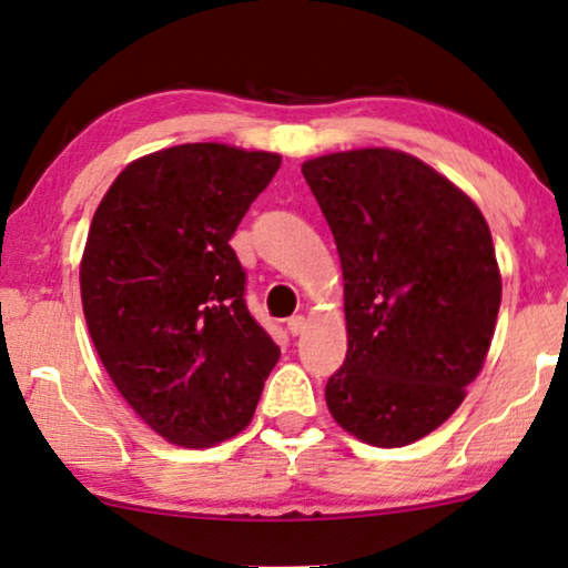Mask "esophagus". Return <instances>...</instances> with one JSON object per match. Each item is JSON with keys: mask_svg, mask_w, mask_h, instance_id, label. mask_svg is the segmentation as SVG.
Returning a JSON list of instances; mask_svg holds the SVG:
<instances>
[{"mask_svg": "<svg viewBox=\"0 0 568 568\" xmlns=\"http://www.w3.org/2000/svg\"><path fill=\"white\" fill-rule=\"evenodd\" d=\"M307 328V321L302 315H292L290 321H286V331L292 333V336H300V333H305Z\"/></svg>", "mask_w": 568, "mask_h": 568, "instance_id": "1", "label": "esophagus"}]
</instances>
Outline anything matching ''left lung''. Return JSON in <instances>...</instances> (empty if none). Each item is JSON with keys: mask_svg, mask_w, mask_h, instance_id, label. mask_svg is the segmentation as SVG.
Instances as JSON below:
<instances>
[{"mask_svg": "<svg viewBox=\"0 0 568 568\" xmlns=\"http://www.w3.org/2000/svg\"><path fill=\"white\" fill-rule=\"evenodd\" d=\"M302 175L344 271L348 348L325 403L367 445H410L455 414L484 367L501 305L491 230L414 154H323Z\"/></svg>", "mask_w": 568, "mask_h": 568, "instance_id": "8db88e82", "label": "left lung"}]
</instances>
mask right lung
Listing matches in <instances>:
<instances>
[{
  "instance_id": "right-lung-1",
  "label": "right lung",
  "mask_w": 568,
  "mask_h": 568,
  "mask_svg": "<svg viewBox=\"0 0 568 568\" xmlns=\"http://www.w3.org/2000/svg\"><path fill=\"white\" fill-rule=\"evenodd\" d=\"M282 158L199 142L121 170L80 266L84 321L113 385L160 437L212 447L251 424L278 362L245 305L230 237Z\"/></svg>"
}]
</instances>
